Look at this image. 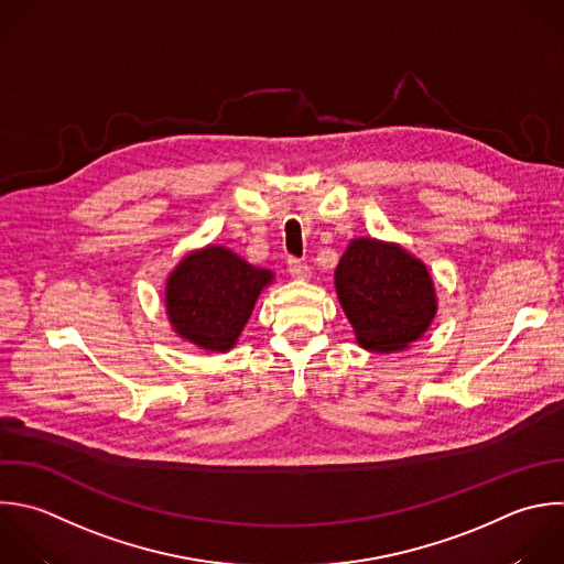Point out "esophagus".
Returning <instances> with one entry per match:
<instances>
[{
	"mask_svg": "<svg viewBox=\"0 0 564 564\" xmlns=\"http://www.w3.org/2000/svg\"><path fill=\"white\" fill-rule=\"evenodd\" d=\"M286 267H289V273H291L295 280H306V278H311V267H306V264H304L302 260H297V258H289Z\"/></svg>",
	"mask_w": 564,
	"mask_h": 564,
	"instance_id": "esophagus-1",
	"label": "esophagus"
}]
</instances>
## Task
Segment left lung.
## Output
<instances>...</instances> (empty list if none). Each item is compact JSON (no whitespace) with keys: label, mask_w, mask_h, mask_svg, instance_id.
<instances>
[{"label":"left lung","mask_w":564,"mask_h":564,"mask_svg":"<svg viewBox=\"0 0 564 564\" xmlns=\"http://www.w3.org/2000/svg\"><path fill=\"white\" fill-rule=\"evenodd\" d=\"M335 289L357 341L372 352L408 348L436 315L427 267L392 242L352 240L335 269Z\"/></svg>","instance_id":"8db88e82"}]
</instances>
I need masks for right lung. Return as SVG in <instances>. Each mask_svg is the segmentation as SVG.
<instances>
[{"label": "right lung", "mask_w": 564, "mask_h": 564, "mask_svg": "<svg viewBox=\"0 0 564 564\" xmlns=\"http://www.w3.org/2000/svg\"><path fill=\"white\" fill-rule=\"evenodd\" d=\"M271 282L273 271L249 264L231 249L209 245L192 251L165 284L170 324L194 346L225 352L236 346L262 289Z\"/></svg>", "instance_id": "1"}]
</instances>
